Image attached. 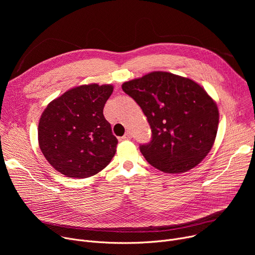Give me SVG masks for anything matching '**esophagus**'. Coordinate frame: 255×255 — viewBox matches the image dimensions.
Segmentation results:
<instances>
[{
	"instance_id": "34e87169",
	"label": "esophagus",
	"mask_w": 255,
	"mask_h": 255,
	"mask_svg": "<svg viewBox=\"0 0 255 255\" xmlns=\"http://www.w3.org/2000/svg\"><path fill=\"white\" fill-rule=\"evenodd\" d=\"M131 137H132V133L130 131H127L122 138L123 139H130Z\"/></svg>"
}]
</instances>
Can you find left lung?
Segmentation results:
<instances>
[{
	"label": "left lung",
	"mask_w": 255,
	"mask_h": 255,
	"mask_svg": "<svg viewBox=\"0 0 255 255\" xmlns=\"http://www.w3.org/2000/svg\"><path fill=\"white\" fill-rule=\"evenodd\" d=\"M123 91L140 106L151 127V141L139 145L155 168L188 171L211 151L218 130L217 105L189 78L155 71L124 83Z\"/></svg>",
	"instance_id": "8db88e82"
}]
</instances>
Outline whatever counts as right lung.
<instances>
[{
	"label": "right lung",
	"instance_id": "obj_1",
	"mask_svg": "<svg viewBox=\"0 0 255 255\" xmlns=\"http://www.w3.org/2000/svg\"><path fill=\"white\" fill-rule=\"evenodd\" d=\"M112 85H85L52 100L39 121L38 140L49 164L68 178L84 179L109 165L118 139L103 116Z\"/></svg>",
	"mask_w": 255,
	"mask_h": 255
}]
</instances>
